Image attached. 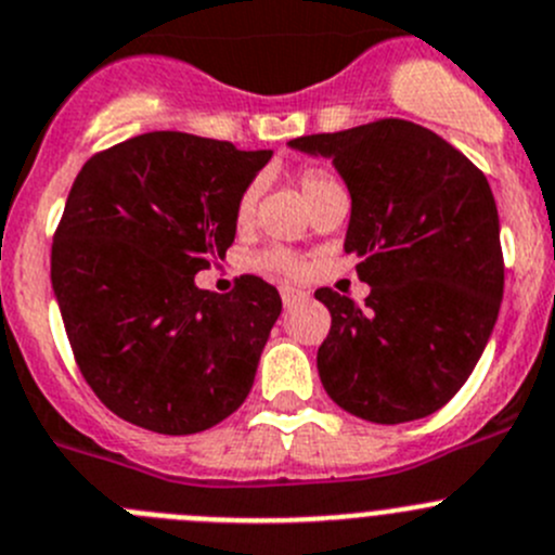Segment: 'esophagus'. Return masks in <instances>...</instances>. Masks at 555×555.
<instances>
[{"instance_id": "obj_1", "label": "esophagus", "mask_w": 555, "mask_h": 555, "mask_svg": "<svg viewBox=\"0 0 555 555\" xmlns=\"http://www.w3.org/2000/svg\"><path fill=\"white\" fill-rule=\"evenodd\" d=\"M306 298V293H300L298 287H282V304L287 306H293V304H298V300H304Z\"/></svg>"}]
</instances>
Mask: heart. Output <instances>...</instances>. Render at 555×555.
Listing matches in <instances>:
<instances>
[{"label":"heart","mask_w":555,"mask_h":555,"mask_svg":"<svg viewBox=\"0 0 555 555\" xmlns=\"http://www.w3.org/2000/svg\"><path fill=\"white\" fill-rule=\"evenodd\" d=\"M295 181H298L300 195L306 197L309 208H314L317 203L325 201L327 195H333V192L341 190V184H338V181L333 179V176L327 173V170L314 168V165H309V168H300L298 173H295ZM257 195H260V186L249 184L244 192H241L238 201H235V224H238V228H246V224H249L251 219H255ZM257 262H260L262 268H268V271L300 273L298 257L289 255L287 249H268V251H262L260 260H257Z\"/></svg>","instance_id":"obj_1"}]
</instances>
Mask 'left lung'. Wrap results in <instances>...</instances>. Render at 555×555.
<instances>
[{
    "label": "left lung",
    "mask_w": 555,
    "mask_h": 555,
    "mask_svg": "<svg viewBox=\"0 0 555 555\" xmlns=\"http://www.w3.org/2000/svg\"><path fill=\"white\" fill-rule=\"evenodd\" d=\"M289 146L331 157L352 197L344 249L365 306L320 287L331 331L317 352L327 396L396 426L442 409L475 371L504 293L499 211L488 179L421 124L379 118Z\"/></svg>",
    "instance_id": "1"
}]
</instances>
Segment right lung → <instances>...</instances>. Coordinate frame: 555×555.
I'll list each match as a JSON object with an SVG mask.
<instances>
[{
  "mask_svg": "<svg viewBox=\"0 0 555 555\" xmlns=\"http://www.w3.org/2000/svg\"><path fill=\"white\" fill-rule=\"evenodd\" d=\"M271 152L146 132L80 168L53 233L51 282L75 363L132 426L186 437L246 401L282 298L260 276L195 284L235 238V201Z\"/></svg>",
  "mask_w": 555,
  "mask_h": 555,
  "instance_id": "add662e5",
  "label": "right lung"
}]
</instances>
